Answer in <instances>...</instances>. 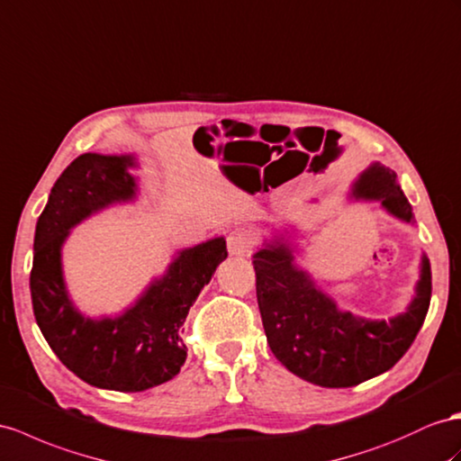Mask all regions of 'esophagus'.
Instances as JSON below:
<instances>
[{"label":"esophagus","mask_w":461,"mask_h":461,"mask_svg":"<svg viewBox=\"0 0 461 461\" xmlns=\"http://www.w3.org/2000/svg\"><path fill=\"white\" fill-rule=\"evenodd\" d=\"M253 245H255V235L249 230H245V228L233 230L230 233V238H228V251L231 255H247V253H251Z\"/></svg>","instance_id":"34e87169"}]
</instances>
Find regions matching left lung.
Listing matches in <instances>:
<instances>
[{"instance_id": "1", "label": "left lung", "mask_w": 461, "mask_h": 461, "mask_svg": "<svg viewBox=\"0 0 461 461\" xmlns=\"http://www.w3.org/2000/svg\"><path fill=\"white\" fill-rule=\"evenodd\" d=\"M354 196L382 200L393 216L411 221L409 200L384 165H374L354 185ZM288 247L270 245L253 257L257 302L275 357L302 380L321 387H352L393 368L415 340L432 294L430 265L422 257L417 298L407 313L385 321H366L339 312L294 267Z\"/></svg>"}]
</instances>
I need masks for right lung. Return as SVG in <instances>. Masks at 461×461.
<instances>
[{"label":"right lung","mask_w":461,"mask_h":461,"mask_svg":"<svg viewBox=\"0 0 461 461\" xmlns=\"http://www.w3.org/2000/svg\"><path fill=\"white\" fill-rule=\"evenodd\" d=\"M132 158L84 153L52 186L34 231L32 312L54 354L81 380L114 392H144L169 382L186 358L183 323L196 296L228 257L221 238L185 249L167 275L116 320L93 321L69 302L60 247L68 230L114 200L134 196Z\"/></svg>","instance_id":"1"}]
</instances>
